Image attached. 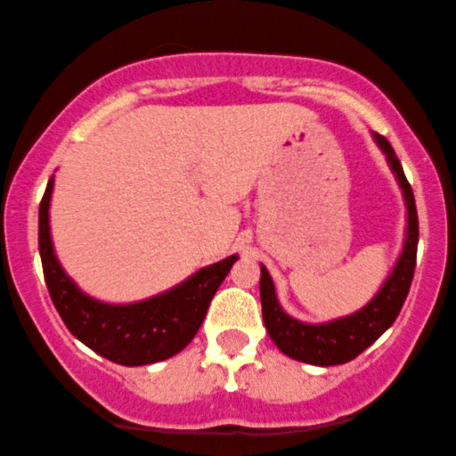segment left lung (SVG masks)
<instances>
[{
	"label": "left lung",
	"mask_w": 456,
	"mask_h": 456,
	"mask_svg": "<svg viewBox=\"0 0 456 456\" xmlns=\"http://www.w3.org/2000/svg\"><path fill=\"white\" fill-rule=\"evenodd\" d=\"M379 147L387 155V162L404 192L407 201V240L400 253L398 264L394 273L389 274L387 281L379 289L377 297L370 301L366 307L359 309L357 314L346 318L333 320L327 324H305L298 320L289 318L283 312L281 305L274 294V283L270 279L268 270L262 266V279H259V297H262V316L266 331L277 348L288 357L297 362L312 363V366H339L362 354L370 344L377 342L381 335L387 331L398 318L403 309L404 298H407L409 288H411L415 273V255H418V209H415V199L411 183L407 182L403 171V164L394 153L392 144L381 134H374Z\"/></svg>",
	"instance_id": "left-lung-1"
}]
</instances>
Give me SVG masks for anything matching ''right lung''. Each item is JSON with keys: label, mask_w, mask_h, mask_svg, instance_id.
Wrapping results in <instances>:
<instances>
[{"label": "right lung", "mask_w": 456, "mask_h": 456, "mask_svg": "<svg viewBox=\"0 0 456 456\" xmlns=\"http://www.w3.org/2000/svg\"><path fill=\"white\" fill-rule=\"evenodd\" d=\"M49 179L38 208V251L49 297L60 318L79 342L121 366L164 362L192 342L208 314L218 285L236 264L238 255L199 270L177 288L134 305H108L79 292L60 268L49 236Z\"/></svg>", "instance_id": "1"}]
</instances>
